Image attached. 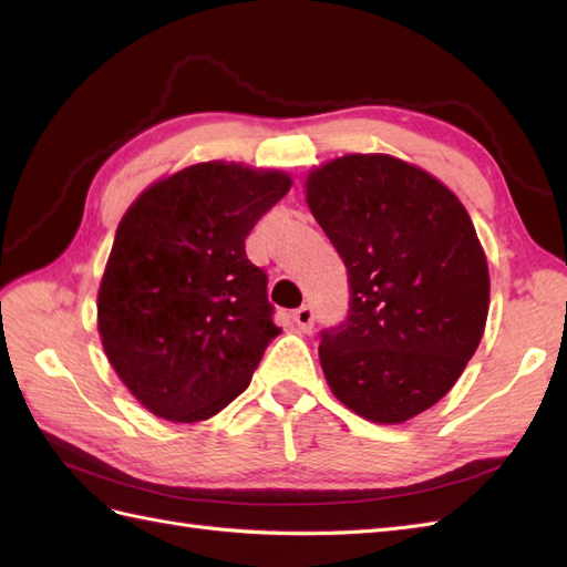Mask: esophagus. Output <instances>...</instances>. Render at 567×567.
<instances>
[{"label": "esophagus", "instance_id": "34e87169", "mask_svg": "<svg viewBox=\"0 0 567 567\" xmlns=\"http://www.w3.org/2000/svg\"><path fill=\"white\" fill-rule=\"evenodd\" d=\"M295 323L299 327V331H311V327H315V309H311L309 305L299 307L295 315H292Z\"/></svg>", "mask_w": 567, "mask_h": 567}]
</instances>
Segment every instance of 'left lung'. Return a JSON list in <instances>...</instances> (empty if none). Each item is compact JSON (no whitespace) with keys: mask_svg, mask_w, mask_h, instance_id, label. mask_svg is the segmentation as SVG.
<instances>
[{"mask_svg":"<svg viewBox=\"0 0 567 567\" xmlns=\"http://www.w3.org/2000/svg\"><path fill=\"white\" fill-rule=\"evenodd\" d=\"M307 204L348 270L351 305L321 331L331 392L375 424L445 396L483 339L489 270L475 226L436 177L384 153L315 167Z\"/></svg>","mask_w":567,"mask_h":567,"instance_id":"left-lung-1","label":"left lung"}]
</instances>
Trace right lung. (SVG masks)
<instances>
[{
    "instance_id": "add662e5",
    "label": "right lung",
    "mask_w": 567,
    "mask_h": 567,
    "mask_svg": "<svg viewBox=\"0 0 567 567\" xmlns=\"http://www.w3.org/2000/svg\"><path fill=\"white\" fill-rule=\"evenodd\" d=\"M290 187L280 171L197 163L141 192L118 221L97 327L116 375L151 414L195 424L248 388L280 329L246 238Z\"/></svg>"
}]
</instances>
